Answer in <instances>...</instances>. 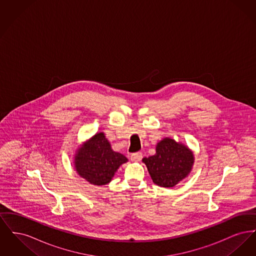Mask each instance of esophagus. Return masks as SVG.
Instances as JSON below:
<instances>
[{"label":"esophagus","instance_id":"34e87169","mask_svg":"<svg viewBox=\"0 0 256 256\" xmlns=\"http://www.w3.org/2000/svg\"><path fill=\"white\" fill-rule=\"evenodd\" d=\"M142 158H143V154H142V152H134V154H132L130 156V159H132V161H140Z\"/></svg>","mask_w":256,"mask_h":256}]
</instances>
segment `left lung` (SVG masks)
Masks as SVG:
<instances>
[{
    "label": "left lung",
    "instance_id": "obj_1",
    "mask_svg": "<svg viewBox=\"0 0 256 256\" xmlns=\"http://www.w3.org/2000/svg\"><path fill=\"white\" fill-rule=\"evenodd\" d=\"M154 184L174 187L191 172L194 156L188 148L170 138H164L156 146V154L143 158Z\"/></svg>",
    "mask_w": 256,
    "mask_h": 256
}]
</instances>
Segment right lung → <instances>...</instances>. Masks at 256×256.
I'll list each match as a JSON object with an SVG mask.
<instances>
[{"instance_id": "obj_1", "label": "right lung", "mask_w": 256, "mask_h": 256, "mask_svg": "<svg viewBox=\"0 0 256 256\" xmlns=\"http://www.w3.org/2000/svg\"><path fill=\"white\" fill-rule=\"evenodd\" d=\"M128 158L111 150L110 142L102 132L94 135L74 158L76 170L80 176L94 185L111 182L115 172Z\"/></svg>"}]
</instances>
